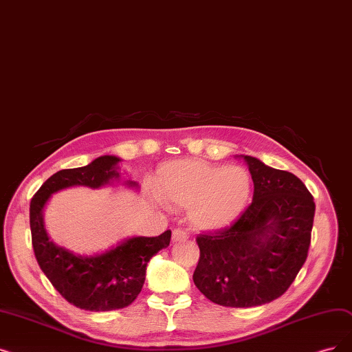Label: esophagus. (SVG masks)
Here are the masks:
<instances>
[{
  "instance_id": "34e87169",
  "label": "esophagus",
  "mask_w": 352,
  "mask_h": 352,
  "mask_svg": "<svg viewBox=\"0 0 352 352\" xmlns=\"http://www.w3.org/2000/svg\"><path fill=\"white\" fill-rule=\"evenodd\" d=\"M188 240V233L182 228H174L173 232V241L178 243V241H187Z\"/></svg>"
}]
</instances>
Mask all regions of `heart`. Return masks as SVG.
Segmentation results:
<instances>
[{
    "label": "heart",
    "mask_w": 352,
    "mask_h": 352,
    "mask_svg": "<svg viewBox=\"0 0 352 352\" xmlns=\"http://www.w3.org/2000/svg\"><path fill=\"white\" fill-rule=\"evenodd\" d=\"M154 184L165 204L190 208L192 224L201 230H221L236 223L252 194V177L243 166H221L203 160L164 164Z\"/></svg>",
    "instance_id": "obj_1"
}]
</instances>
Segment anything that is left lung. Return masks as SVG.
Here are the masks:
<instances>
[{"label":"left lung","instance_id":"8db88e82","mask_svg":"<svg viewBox=\"0 0 352 352\" xmlns=\"http://www.w3.org/2000/svg\"><path fill=\"white\" fill-rule=\"evenodd\" d=\"M243 160L253 201L233 226L197 237L192 274L207 299L230 308L261 307L286 292L308 257L315 216L314 197L296 175Z\"/></svg>","mask_w":352,"mask_h":352}]
</instances>
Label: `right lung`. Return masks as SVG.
Instances as JSON below:
<instances>
[{"label":"right lung","mask_w":352,"mask_h":352,"mask_svg":"<svg viewBox=\"0 0 352 352\" xmlns=\"http://www.w3.org/2000/svg\"><path fill=\"white\" fill-rule=\"evenodd\" d=\"M120 158L103 155L86 166L53 174L30 203V228L40 269L69 303L91 312L126 308L140 295L152 256L170 246L171 230L158 237H131L102 254L80 256L58 248L44 228L43 211L52 194L74 186L100 188L119 179ZM128 187H138L128 179Z\"/></svg>","instance_id":"right-lung-1"}]
</instances>
